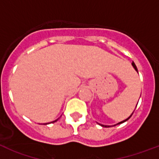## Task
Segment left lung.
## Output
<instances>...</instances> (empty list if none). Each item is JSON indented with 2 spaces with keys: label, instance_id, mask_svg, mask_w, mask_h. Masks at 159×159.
Masks as SVG:
<instances>
[{
  "label": "left lung",
  "instance_id": "1",
  "mask_svg": "<svg viewBox=\"0 0 159 159\" xmlns=\"http://www.w3.org/2000/svg\"><path fill=\"white\" fill-rule=\"evenodd\" d=\"M132 64V66H133V67H134V70H135V71H137V72H138V73H139V71H138V69H137V67H136L135 64H134V62H132V64ZM137 104H138V103H137ZM136 107H137V106H136ZM135 108H136V107H135ZM134 110H135V109H134ZM134 111L132 112V114H131V115H130V116H129V117H128V118H127V119H124V120H123V121H121V122H119V123H116V124L113 125V126H116V125L121 124V123H124V122L127 121V120H128V119H130V117H131V116H132V115H133V113H134ZM98 123V124H99V125H100L101 127H111V126H108V125H102V124H100V123Z\"/></svg>",
  "mask_w": 159,
  "mask_h": 159
}]
</instances>
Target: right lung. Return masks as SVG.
Returning <instances> with one entry per match:
<instances>
[{
  "label": "right lung",
  "mask_w": 159,
  "mask_h": 159,
  "mask_svg": "<svg viewBox=\"0 0 159 159\" xmlns=\"http://www.w3.org/2000/svg\"><path fill=\"white\" fill-rule=\"evenodd\" d=\"M59 119H60V118H59ZM59 119H56V120H54V121H52V122H50V123H44V125H47V124H49V123H55V122H57V120H58Z\"/></svg>",
  "instance_id": "1"
}]
</instances>
